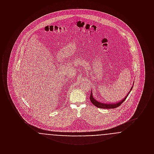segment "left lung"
<instances>
[{"mask_svg": "<svg viewBox=\"0 0 154 154\" xmlns=\"http://www.w3.org/2000/svg\"><path fill=\"white\" fill-rule=\"evenodd\" d=\"M133 84H134V82H133ZM132 88H133V86H132V88L131 89L130 91L128 92V94L126 95V97H125L124 99H122V100H121L119 102L116 103H104L100 102L96 100L95 99L94 97V96L92 95L93 94H92V91L91 92L90 100H91V103L94 105H95L96 107H99V108H100V109H115V108H117L118 107H119V106H121V104L124 102L125 100H126V97L128 96L129 94H130L131 91H132Z\"/></svg>", "mask_w": 154, "mask_h": 154, "instance_id": "1", "label": "left lung"}]
</instances>
